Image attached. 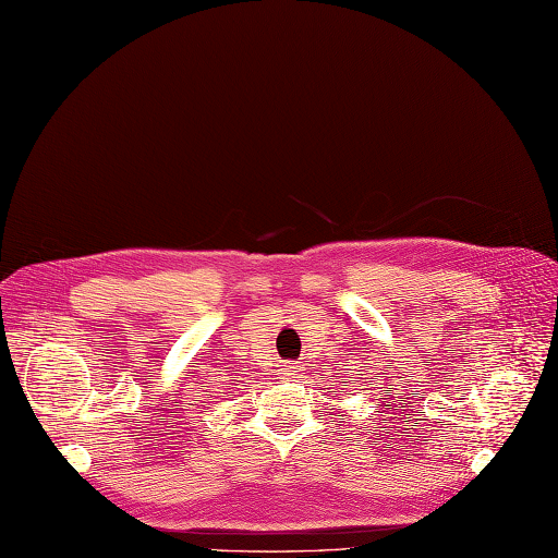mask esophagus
<instances>
[{
	"label": "esophagus",
	"mask_w": 558,
	"mask_h": 558,
	"mask_svg": "<svg viewBox=\"0 0 558 558\" xmlns=\"http://www.w3.org/2000/svg\"><path fill=\"white\" fill-rule=\"evenodd\" d=\"M299 373H302V365H296V363H284V365L280 367V379H288V381H292Z\"/></svg>",
	"instance_id": "1"
}]
</instances>
